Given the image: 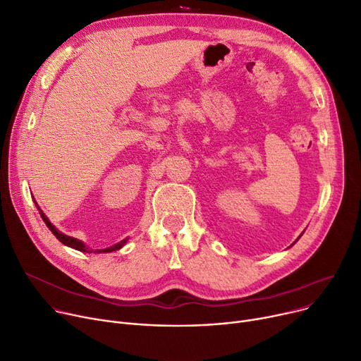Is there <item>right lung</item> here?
<instances>
[{
	"mask_svg": "<svg viewBox=\"0 0 361 361\" xmlns=\"http://www.w3.org/2000/svg\"><path fill=\"white\" fill-rule=\"evenodd\" d=\"M35 204L37 206V203L35 202ZM37 211H39V214H41V218L44 219V222L47 224V226L48 228L51 230V233L59 238L63 244H66V245H68V247H71V249H75V250H79V252H83V253H111V252H116V250H120L123 245L127 243V238L126 240H123V241H120V243H117V244H114V245H111V247H106V249H102V250H92V249H89L87 245L83 243V241H80V240H78V238H73V237H70V235H66V234H63L61 231H59L55 228V226L49 222V219L47 218V215L42 212V209L39 206H37Z\"/></svg>",
	"mask_w": 361,
	"mask_h": 361,
	"instance_id": "obj_1",
	"label": "right lung"
}]
</instances>
